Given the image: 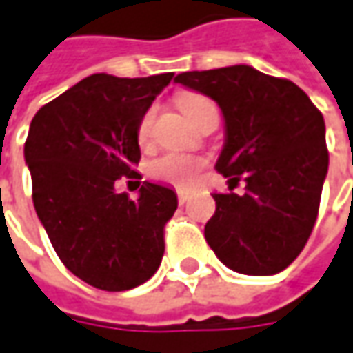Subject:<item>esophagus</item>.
Wrapping results in <instances>:
<instances>
[{
  "instance_id": "1",
  "label": "esophagus",
  "mask_w": 353,
  "mask_h": 353,
  "mask_svg": "<svg viewBox=\"0 0 353 353\" xmlns=\"http://www.w3.org/2000/svg\"><path fill=\"white\" fill-rule=\"evenodd\" d=\"M188 199H190V195L185 192H177V201H179V205H185L188 203Z\"/></svg>"
}]
</instances>
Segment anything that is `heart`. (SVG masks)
Wrapping results in <instances>:
<instances>
[{"label": "heart", "instance_id": "b5f03b06", "mask_svg": "<svg viewBox=\"0 0 353 353\" xmlns=\"http://www.w3.org/2000/svg\"><path fill=\"white\" fill-rule=\"evenodd\" d=\"M179 108L183 110V114L190 120H195L203 114L209 108H217L211 100L201 94H183L179 99ZM154 118H156V108H150L146 114L142 116L140 124H138V140L140 144H148L150 136H152V126H154ZM203 170V161L197 158H190L183 154L176 152H168L160 158L152 160L148 163V174L152 179H158L163 183H170L179 190H188L197 181V177Z\"/></svg>", "mask_w": 353, "mask_h": 353}]
</instances>
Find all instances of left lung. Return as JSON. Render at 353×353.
Wrapping results in <instances>:
<instances>
[{
  "label": "left lung",
  "mask_w": 353,
  "mask_h": 353,
  "mask_svg": "<svg viewBox=\"0 0 353 353\" xmlns=\"http://www.w3.org/2000/svg\"><path fill=\"white\" fill-rule=\"evenodd\" d=\"M176 83L219 104L225 146L215 168L231 183L245 181L243 195L213 193L209 247L241 274L281 272L318 217L328 174L324 116L300 86L249 65L181 72Z\"/></svg>",
  "instance_id": "left-lung-1"
}]
</instances>
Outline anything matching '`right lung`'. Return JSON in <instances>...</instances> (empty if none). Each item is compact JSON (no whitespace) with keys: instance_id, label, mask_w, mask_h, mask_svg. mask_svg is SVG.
I'll return each instance as SVG.
<instances>
[{"instance_id":"add662e5","label":"right lung","mask_w":353,"mask_h":353,"mask_svg":"<svg viewBox=\"0 0 353 353\" xmlns=\"http://www.w3.org/2000/svg\"><path fill=\"white\" fill-rule=\"evenodd\" d=\"M172 79L90 74L31 120L25 161L39 221L63 265L100 290L136 288L160 267L176 192L144 181L130 199L114 183L138 176V124Z\"/></svg>"}]
</instances>
